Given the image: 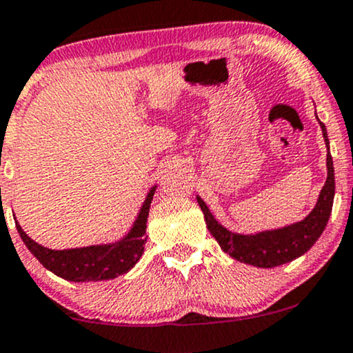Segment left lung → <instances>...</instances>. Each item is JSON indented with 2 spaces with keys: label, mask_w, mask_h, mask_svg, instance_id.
<instances>
[{
  "label": "left lung",
  "mask_w": 353,
  "mask_h": 353,
  "mask_svg": "<svg viewBox=\"0 0 353 353\" xmlns=\"http://www.w3.org/2000/svg\"><path fill=\"white\" fill-rule=\"evenodd\" d=\"M321 124L323 137H325L326 147H328V155H326L328 177H326L325 186L319 193L318 203L302 222L292 223V225L276 230L251 234V236L234 234L223 225H220L215 216L210 213L206 203L196 196L210 234L215 237L220 248L229 252L234 259L245 263V265L258 266V268H273V266H280L307 252L312 248V244L319 239L326 223H328L334 198V170L333 159L330 154L328 134H326L325 124Z\"/></svg>",
  "instance_id": "obj_1"
}]
</instances>
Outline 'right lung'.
I'll list each match as a JSON object with an SVG mask.
<instances>
[{"label": "right lung", "mask_w": 353, "mask_h": 353, "mask_svg": "<svg viewBox=\"0 0 353 353\" xmlns=\"http://www.w3.org/2000/svg\"><path fill=\"white\" fill-rule=\"evenodd\" d=\"M154 193L155 186L145 198L143 206H141L138 219L134 220L130 232L123 239L112 244L54 251V249L44 248L32 241L23 232L19 222H17V229H19L20 237L28 251L41 261L44 268H48L54 275L70 280V282H101V280L116 279V276L130 272L143 254V245L147 243L145 230H147V219Z\"/></svg>", "instance_id": "right-lung-1"}]
</instances>
